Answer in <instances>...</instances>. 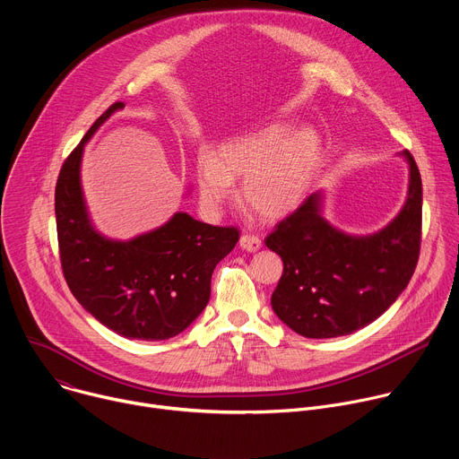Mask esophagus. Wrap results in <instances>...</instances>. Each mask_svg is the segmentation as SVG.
<instances>
[{
    "instance_id": "esophagus-1",
    "label": "esophagus",
    "mask_w": 459,
    "mask_h": 459,
    "mask_svg": "<svg viewBox=\"0 0 459 459\" xmlns=\"http://www.w3.org/2000/svg\"><path fill=\"white\" fill-rule=\"evenodd\" d=\"M239 247L243 250H247V252H255V250L261 248V239L257 236H254V234H243L239 238Z\"/></svg>"
}]
</instances>
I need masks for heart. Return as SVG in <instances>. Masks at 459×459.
I'll use <instances>...</instances> for the list:
<instances>
[{
    "label": "heart",
    "instance_id": "1",
    "mask_svg": "<svg viewBox=\"0 0 459 459\" xmlns=\"http://www.w3.org/2000/svg\"><path fill=\"white\" fill-rule=\"evenodd\" d=\"M321 158L314 128L267 125L225 140L214 154H200L195 163L200 200L211 216H218L234 200V179L243 178V204L261 218L283 220L307 198Z\"/></svg>",
    "mask_w": 459,
    "mask_h": 459
}]
</instances>
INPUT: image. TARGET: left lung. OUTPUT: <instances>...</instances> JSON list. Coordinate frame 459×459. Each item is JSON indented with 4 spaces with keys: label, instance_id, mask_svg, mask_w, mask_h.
I'll use <instances>...</instances> for the list:
<instances>
[{
    "label": "left lung",
    "instance_id": "left-lung-1",
    "mask_svg": "<svg viewBox=\"0 0 459 459\" xmlns=\"http://www.w3.org/2000/svg\"><path fill=\"white\" fill-rule=\"evenodd\" d=\"M407 200L386 227L356 236L323 216V192L267 236L265 245L283 259V274L271 303L299 336L323 340L352 334L377 319L409 285L421 243V176L411 152Z\"/></svg>",
    "mask_w": 459,
    "mask_h": 459
}]
</instances>
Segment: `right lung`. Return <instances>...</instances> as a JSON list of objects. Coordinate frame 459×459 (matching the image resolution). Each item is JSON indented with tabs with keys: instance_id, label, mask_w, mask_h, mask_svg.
<instances>
[{
	"instance_id": "obj_1",
	"label": "right lung",
	"mask_w": 459,
	"mask_h": 459,
	"mask_svg": "<svg viewBox=\"0 0 459 459\" xmlns=\"http://www.w3.org/2000/svg\"><path fill=\"white\" fill-rule=\"evenodd\" d=\"M123 107H108L59 170V257L71 292L101 325L128 340L160 342L183 333L204 312L212 273L239 232L186 212L130 239L107 238L94 227L82 186V158L96 130Z\"/></svg>"
}]
</instances>
